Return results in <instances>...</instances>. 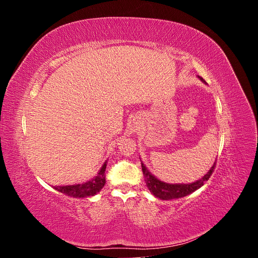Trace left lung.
Masks as SVG:
<instances>
[{
    "label": "left lung",
    "instance_id": "obj_1",
    "mask_svg": "<svg viewBox=\"0 0 258 258\" xmlns=\"http://www.w3.org/2000/svg\"><path fill=\"white\" fill-rule=\"evenodd\" d=\"M198 77L201 80V82L206 83V81L202 79V77L200 76ZM215 165H216V161L214 162V165L211 167L209 172L204 177H201L200 179H198V181L189 183V184H169V183L162 182L156 176H154L150 171L146 169V167L143 165V163H142V171H143V175L145 178L147 188L150 189V191L154 195V196L161 200H171V199L185 197L187 195H189L195 190L200 188V187L210 178V176L212 175Z\"/></svg>",
    "mask_w": 258,
    "mask_h": 258
}]
</instances>
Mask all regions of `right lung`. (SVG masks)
<instances>
[{
  "instance_id": "1",
  "label": "right lung",
  "mask_w": 258,
  "mask_h": 258,
  "mask_svg": "<svg viewBox=\"0 0 258 258\" xmlns=\"http://www.w3.org/2000/svg\"><path fill=\"white\" fill-rule=\"evenodd\" d=\"M105 169H106V161L101 167L98 174L89 179L88 182L83 184H74V185H68V186H54L53 188L67 195V196H71L74 198H84V197H90L93 195L98 194L101 189L103 188L105 184Z\"/></svg>"
}]
</instances>
